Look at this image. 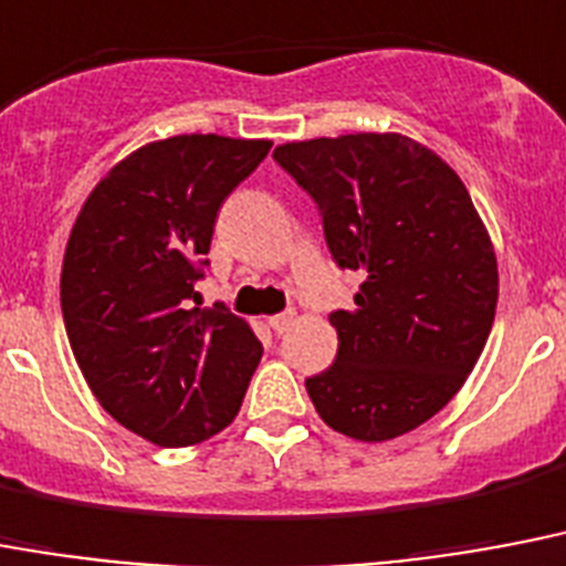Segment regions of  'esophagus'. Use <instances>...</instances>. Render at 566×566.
Returning a JSON list of instances; mask_svg holds the SVG:
<instances>
[{"instance_id": "34e87169", "label": "esophagus", "mask_w": 566, "mask_h": 566, "mask_svg": "<svg viewBox=\"0 0 566 566\" xmlns=\"http://www.w3.org/2000/svg\"><path fill=\"white\" fill-rule=\"evenodd\" d=\"M292 324H295V312H280V315H271L269 318V327L274 329L277 336H283Z\"/></svg>"}]
</instances>
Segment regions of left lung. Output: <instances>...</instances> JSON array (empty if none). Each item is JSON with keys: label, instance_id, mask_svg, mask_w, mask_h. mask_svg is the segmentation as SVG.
<instances>
[{"label": "left lung", "instance_id": "1", "mask_svg": "<svg viewBox=\"0 0 566 566\" xmlns=\"http://www.w3.org/2000/svg\"><path fill=\"white\" fill-rule=\"evenodd\" d=\"M274 160L315 201L354 310L329 312L336 361L306 379L321 420L359 441L427 423L464 386L496 310V256L468 189L400 134L286 143Z\"/></svg>", "mask_w": 566, "mask_h": 566}]
</instances>
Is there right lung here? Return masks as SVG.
I'll use <instances>...</instances> for the list:
<instances>
[{
    "label": "right lung",
    "mask_w": 566,
    "mask_h": 566,
    "mask_svg": "<svg viewBox=\"0 0 566 566\" xmlns=\"http://www.w3.org/2000/svg\"><path fill=\"white\" fill-rule=\"evenodd\" d=\"M269 139L148 143L81 207L63 254L61 310L98 403L157 447L207 441L237 418L262 345L224 304L201 310L212 224L265 160Z\"/></svg>",
    "instance_id": "add662e5"
}]
</instances>
